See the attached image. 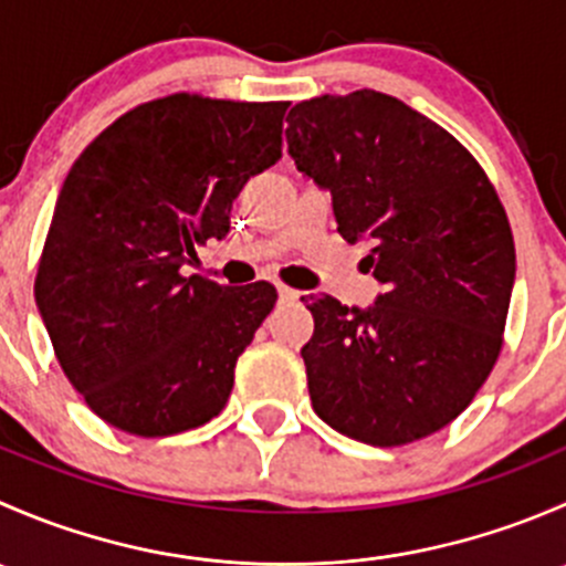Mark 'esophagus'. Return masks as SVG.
Segmentation results:
<instances>
[{
	"label": "esophagus",
	"mask_w": 566,
	"mask_h": 566,
	"mask_svg": "<svg viewBox=\"0 0 566 566\" xmlns=\"http://www.w3.org/2000/svg\"><path fill=\"white\" fill-rule=\"evenodd\" d=\"M279 298H282V301H298L301 293H298V290L287 287V284H279Z\"/></svg>",
	"instance_id": "34e87169"
}]
</instances>
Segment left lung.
<instances>
[{
    "label": "left lung",
    "mask_w": 566,
    "mask_h": 566,
    "mask_svg": "<svg viewBox=\"0 0 566 566\" xmlns=\"http://www.w3.org/2000/svg\"><path fill=\"white\" fill-rule=\"evenodd\" d=\"M287 123L295 167L331 191L339 235L373 247L386 290L369 310L331 295L306 304L312 408L373 447L432 436L471 405L504 345L515 284L504 205L449 130L391 95H319Z\"/></svg>",
    "instance_id": "left-lung-1"
}]
</instances>
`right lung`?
Returning a JSON list of instances; mask_svg holds the SVG:
<instances>
[{"label":"right lung","mask_w":566,"mask_h":566,"mask_svg":"<svg viewBox=\"0 0 566 566\" xmlns=\"http://www.w3.org/2000/svg\"><path fill=\"white\" fill-rule=\"evenodd\" d=\"M287 101L175 93L95 136L56 197L35 301L56 361L106 424L164 438L230 399L238 356L276 287L182 276L193 247L230 232L251 175L282 158Z\"/></svg>","instance_id":"add662e5"}]
</instances>
